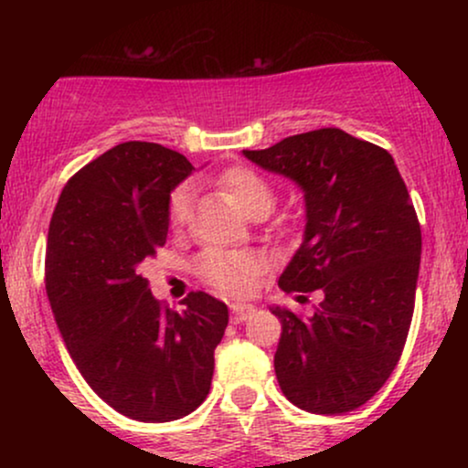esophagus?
Returning <instances> with one entry per match:
<instances>
[{"label":"esophagus","mask_w":468,"mask_h":468,"mask_svg":"<svg viewBox=\"0 0 468 468\" xmlns=\"http://www.w3.org/2000/svg\"><path fill=\"white\" fill-rule=\"evenodd\" d=\"M255 305L250 303H233L230 305V321H233V324H241V321L250 319V316L255 314Z\"/></svg>","instance_id":"esophagus-1"}]
</instances>
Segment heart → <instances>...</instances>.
<instances>
[{
  "instance_id": "b5f03b06",
  "label": "heart",
  "mask_w": 468,
  "mask_h": 468,
  "mask_svg": "<svg viewBox=\"0 0 468 468\" xmlns=\"http://www.w3.org/2000/svg\"><path fill=\"white\" fill-rule=\"evenodd\" d=\"M219 185L224 191L233 197L246 218L252 216L255 211H272L275 207V191L268 185L266 178H261L255 171L244 169H230L219 178ZM193 204V186L182 185L174 191L169 202V219L174 227H182L189 219ZM197 271L207 279L211 286L227 294H244L249 292L260 271V261L250 255H241V252L230 250H208L204 252L197 261Z\"/></svg>"
}]
</instances>
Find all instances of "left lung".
Returning a JSON list of instances; mask_svg holds the SVG:
<instances>
[{
  "label": "left lung",
  "mask_w": 468,
  "mask_h": 468,
  "mask_svg": "<svg viewBox=\"0 0 468 468\" xmlns=\"http://www.w3.org/2000/svg\"><path fill=\"white\" fill-rule=\"evenodd\" d=\"M241 154L303 191V239L279 288L324 292L308 319L271 305L279 388L310 413L356 410L394 372L416 302L422 235L399 166L336 127Z\"/></svg>",
  "instance_id": "obj_1"
}]
</instances>
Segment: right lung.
I'll return each instance as SVG.
<instances>
[{
  "mask_svg": "<svg viewBox=\"0 0 468 468\" xmlns=\"http://www.w3.org/2000/svg\"><path fill=\"white\" fill-rule=\"evenodd\" d=\"M191 171L163 144H116L68 180L48 230L46 290L69 356L107 405L141 422L202 405L229 325L227 303L207 292L163 310L141 275Z\"/></svg>",
  "mask_w": 468,
  "mask_h": 468,
  "instance_id": "1",
  "label": "right lung"
}]
</instances>
